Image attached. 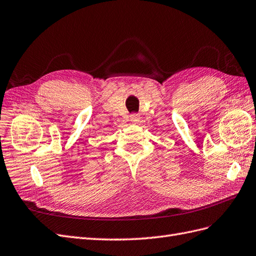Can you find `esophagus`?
Instances as JSON below:
<instances>
[{"label":"esophagus","mask_w":256,"mask_h":256,"mask_svg":"<svg viewBox=\"0 0 256 256\" xmlns=\"http://www.w3.org/2000/svg\"><path fill=\"white\" fill-rule=\"evenodd\" d=\"M140 116L138 114H130V122H132V123L136 124V123L140 122Z\"/></svg>","instance_id":"obj_1"}]
</instances>
